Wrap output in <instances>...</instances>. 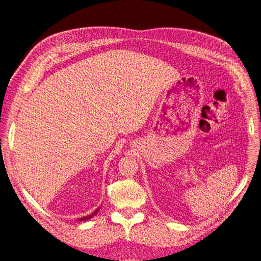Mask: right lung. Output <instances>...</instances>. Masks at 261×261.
<instances>
[{
	"label": "right lung",
	"mask_w": 261,
	"mask_h": 261,
	"mask_svg": "<svg viewBox=\"0 0 261 261\" xmlns=\"http://www.w3.org/2000/svg\"><path fill=\"white\" fill-rule=\"evenodd\" d=\"M97 211H98V210H97ZM97 211H96V212H94V213H93V215H91V216H88V217H85V218H81V219H80V221H86V220H89L90 218H92V217H93L94 215H96V213H97Z\"/></svg>",
	"instance_id": "obj_1"
}]
</instances>
